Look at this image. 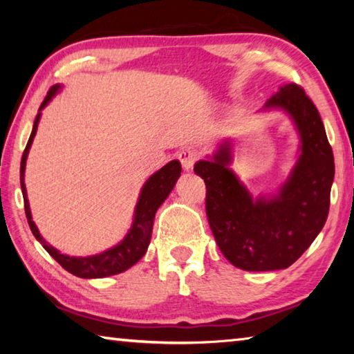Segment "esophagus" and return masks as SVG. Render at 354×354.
Segmentation results:
<instances>
[{"instance_id":"obj_1","label":"esophagus","mask_w":354,"mask_h":354,"mask_svg":"<svg viewBox=\"0 0 354 354\" xmlns=\"http://www.w3.org/2000/svg\"><path fill=\"white\" fill-rule=\"evenodd\" d=\"M178 159L181 160L184 170H190L196 162V159H198V153L194 148H184L178 153Z\"/></svg>"}]
</instances>
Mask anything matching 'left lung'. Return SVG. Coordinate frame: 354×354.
<instances>
[{"label":"left lung","instance_id":"8db88e82","mask_svg":"<svg viewBox=\"0 0 354 354\" xmlns=\"http://www.w3.org/2000/svg\"><path fill=\"white\" fill-rule=\"evenodd\" d=\"M287 112L299 134V158L272 198H253L230 170V143L194 170L206 184V214L218 248L232 266L248 272L292 266L325 225L334 179V156L325 127L304 91L287 84L266 103Z\"/></svg>","mask_w":354,"mask_h":354}]
</instances>
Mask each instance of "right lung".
Segmentation results:
<instances>
[{"mask_svg":"<svg viewBox=\"0 0 354 354\" xmlns=\"http://www.w3.org/2000/svg\"><path fill=\"white\" fill-rule=\"evenodd\" d=\"M59 88H61L59 84H56V86H53L50 88V92H48L44 103L40 104L39 111L44 109V107L48 104V101L55 97ZM39 120H40V112L34 120L32 133L29 136L25 151H23L21 165H20V184H21V192H23V200H25V212H26L28 223H29V227H31L34 237L37 239V241L41 243V247L50 253V256L55 257L65 270L70 272L71 274H75V277L106 278V277H112V274L128 270L129 267H133L134 263L139 262L142 259V256L147 253L149 239H151L156 211H158L159 206L165 201L167 196L170 195L171 189L175 187L178 178L181 175V164H179V160L176 159L171 160V162H169L167 165H164L162 169L156 171L154 175L149 176L148 181L143 184L139 201H137V206H136L133 226H131L127 237H124L122 242L115 245V247L103 251V253L100 254L87 256V257H70L67 254L59 253L56 248H53L50 243L45 242V239L40 236L37 226H35V223L32 221L31 209H29L26 185H25V169H26L29 148H31L34 136L37 133Z\"/></svg>","mask_w":354,"mask_h":354,"instance_id":"obj_1","label":"right lung"}]
</instances>
